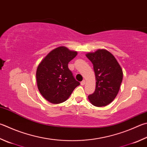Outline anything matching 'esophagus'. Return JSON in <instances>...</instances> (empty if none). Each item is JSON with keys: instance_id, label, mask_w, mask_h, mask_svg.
I'll list each match as a JSON object with an SVG mask.
<instances>
[{"instance_id": "esophagus-1", "label": "esophagus", "mask_w": 147, "mask_h": 147, "mask_svg": "<svg viewBox=\"0 0 147 147\" xmlns=\"http://www.w3.org/2000/svg\"><path fill=\"white\" fill-rule=\"evenodd\" d=\"M85 84V80H83L82 82H81V85H84Z\"/></svg>"}]
</instances>
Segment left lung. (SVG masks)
Segmentation results:
<instances>
[{"label": "left lung", "instance_id": "obj_1", "mask_svg": "<svg viewBox=\"0 0 147 147\" xmlns=\"http://www.w3.org/2000/svg\"><path fill=\"white\" fill-rule=\"evenodd\" d=\"M93 64L96 76L94 93L88 96L96 107L109 105L118 94L123 80V71L115 57L105 49L86 54Z\"/></svg>", "mask_w": 147, "mask_h": 147}]
</instances>
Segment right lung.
I'll list each match as a JSON object with an SVG mask.
<instances>
[{
  "label": "right lung",
  "instance_id": "1",
  "mask_svg": "<svg viewBox=\"0 0 147 147\" xmlns=\"http://www.w3.org/2000/svg\"><path fill=\"white\" fill-rule=\"evenodd\" d=\"M77 55L63 46L52 50L36 69L37 86L40 94L49 102L58 104L66 101L80 84L68 68V63Z\"/></svg>",
  "mask_w": 147,
  "mask_h": 147
}]
</instances>
